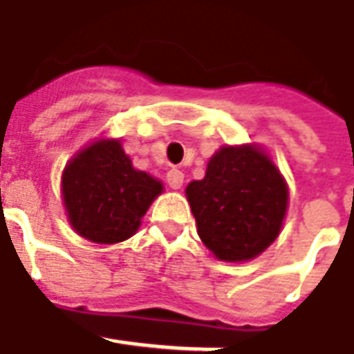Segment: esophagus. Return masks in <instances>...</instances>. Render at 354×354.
I'll list each match as a JSON object with an SVG mask.
<instances>
[{"mask_svg":"<svg viewBox=\"0 0 354 354\" xmlns=\"http://www.w3.org/2000/svg\"><path fill=\"white\" fill-rule=\"evenodd\" d=\"M166 182H168V186L172 189H180L182 188V184H184V172L178 170V168L168 170V172H166Z\"/></svg>","mask_w":354,"mask_h":354,"instance_id":"esophagus-1","label":"esophagus"}]
</instances>
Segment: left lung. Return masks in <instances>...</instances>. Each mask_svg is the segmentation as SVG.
Returning a JSON list of instances; mask_svg holds the SVG:
<instances>
[{
  "instance_id": "left-lung-1",
  "label": "left lung",
  "mask_w": 354,
  "mask_h": 354,
  "mask_svg": "<svg viewBox=\"0 0 354 354\" xmlns=\"http://www.w3.org/2000/svg\"><path fill=\"white\" fill-rule=\"evenodd\" d=\"M186 196L203 245L227 262L261 254L278 237L286 215V184L254 147L219 149L205 178L189 182Z\"/></svg>"
}]
</instances>
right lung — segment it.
I'll return each instance as SVG.
<instances>
[{
  "label": "right lung",
  "instance_id": "add662e5",
  "mask_svg": "<svg viewBox=\"0 0 354 354\" xmlns=\"http://www.w3.org/2000/svg\"><path fill=\"white\" fill-rule=\"evenodd\" d=\"M162 192V184L135 170L119 140H97L78 153L62 174L72 227L93 243H121Z\"/></svg>",
  "mask_w": 354,
  "mask_h": 354
}]
</instances>
